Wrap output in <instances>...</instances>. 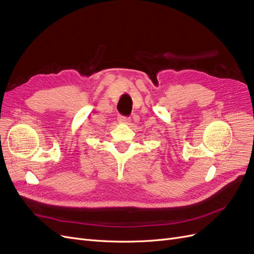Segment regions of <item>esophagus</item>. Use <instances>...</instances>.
Listing matches in <instances>:
<instances>
[{"instance_id":"1","label":"esophagus","mask_w":254,"mask_h":254,"mask_svg":"<svg viewBox=\"0 0 254 254\" xmlns=\"http://www.w3.org/2000/svg\"><path fill=\"white\" fill-rule=\"evenodd\" d=\"M118 121H119L120 123H128L129 119L127 118V117H123V116H120L119 118H118Z\"/></svg>"}]
</instances>
